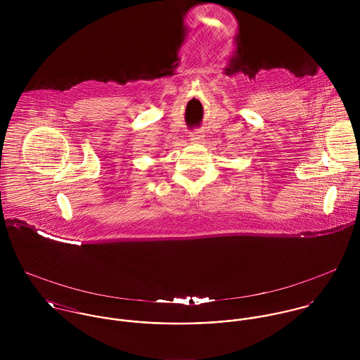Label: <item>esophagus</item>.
<instances>
[{"mask_svg":"<svg viewBox=\"0 0 360 360\" xmlns=\"http://www.w3.org/2000/svg\"><path fill=\"white\" fill-rule=\"evenodd\" d=\"M190 140L193 143H202L204 136H202V133L200 130H194L193 133H190Z\"/></svg>","mask_w":360,"mask_h":360,"instance_id":"esophagus-1","label":"esophagus"}]
</instances>
